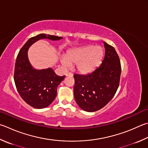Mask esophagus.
<instances>
[{
    "mask_svg": "<svg viewBox=\"0 0 148 148\" xmlns=\"http://www.w3.org/2000/svg\"><path fill=\"white\" fill-rule=\"evenodd\" d=\"M66 76H73V74L71 73V72H67Z\"/></svg>",
    "mask_w": 148,
    "mask_h": 148,
    "instance_id": "obj_1",
    "label": "esophagus"
}]
</instances>
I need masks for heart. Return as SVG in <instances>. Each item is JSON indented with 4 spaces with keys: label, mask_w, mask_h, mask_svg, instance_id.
<instances>
[{
    "label": "heart",
    "mask_w": 148,
    "mask_h": 148,
    "mask_svg": "<svg viewBox=\"0 0 148 148\" xmlns=\"http://www.w3.org/2000/svg\"><path fill=\"white\" fill-rule=\"evenodd\" d=\"M103 56V51L100 46H87L69 50L66 57L61 58V63L66 69L76 64L77 69L82 73H87L100 65Z\"/></svg>",
    "instance_id": "b5f03b06"
}]
</instances>
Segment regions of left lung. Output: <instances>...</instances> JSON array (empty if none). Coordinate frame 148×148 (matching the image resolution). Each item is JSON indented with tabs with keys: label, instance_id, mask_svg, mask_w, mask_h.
I'll return each instance as SVG.
<instances>
[{
	"label": "left lung",
	"instance_id": "obj_1",
	"mask_svg": "<svg viewBox=\"0 0 148 148\" xmlns=\"http://www.w3.org/2000/svg\"><path fill=\"white\" fill-rule=\"evenodd\" d=\"M105 57L101 65L90 73L74 74V98L83 110L95 112L103 108L114 97L119 88L121 65L116 50L103 42Z\"/></svg>",
	"mask_w": 148,
	"mask_h": 148
}]
</instances>
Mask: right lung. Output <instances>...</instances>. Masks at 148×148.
Masks as SVG:
<instances>
[{"instance_id":"right-lung-1","label":"right lung","mask_w":148,"mask_h":148,"mask_svg":"<svg viewBox=\"0 0 148 148\" xmlns=\"http://www.w3.org/2000/svg\"><path fill=\"white\" fill-rule=\"evenodd\" d=\"M63 37L45 34L29 38L18 52L16 60L14 81L21 97L29 106L43 109L52 103L57 88L65 76H59L51 68L37 70L29 63L28 50L34 42L42 39L58 41Z\"/></svg>"}]
</instances>
